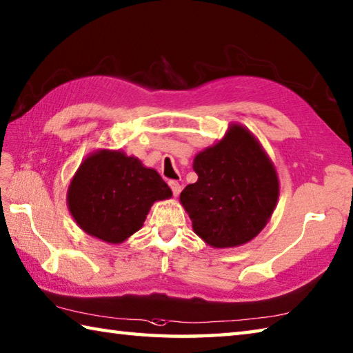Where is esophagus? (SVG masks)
<instances>
[{
    "mask_svg": "<svg viewBox=\"0 0 353 353\" xmlns=\"http://www.w3.org/2000/svg\"><path fill=\"white\" fill-rule=\"evenodd\" d=\"M170 187H171V190H172V194H174V197H177L179 194H181V191H182L181 183L176 182V181H171V182H170Z\"/></svg>",
    "mask_w": 353,
    "mask_h": 353,
    "instance_id": "1",
    "label": "esophagus"
}]
</instances>
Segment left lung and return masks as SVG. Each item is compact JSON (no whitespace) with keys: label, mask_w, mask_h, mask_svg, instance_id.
<instances>
[{"label":"left lung","mask_w":353,"mask_h":353,"mask_svg":"<svg viewBox=\"0 0 353 353\" xmlns=\"http://www.w3.org/2000/svg\"><path fill=\"white\" fill-rule=\"evenodd\" d=\"M197 182L181 193L193 232L213 248L250 242L270 221L279 197L272 159L245 126L230 123L221 140L194 157Z\"/></svg>","instance_id":"8db88e82"}]
</instances>
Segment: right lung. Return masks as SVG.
Returning <instances> with one entry per match:
<instances>
[{
    "instance_id": "obj_1",
    "label": "right lung",
    "mask_w": 353,
    "mask_h": 353,
    "mask_svg": "<svg viewBox=\"0 0 353 353\" xmlns=\"http://www.w3.org/2000/svg\"><path fill=\"white\" fill-rule=\"evenodd\" d=\"M172 196L159 172L120 150H97L80 163L68 208L83 232L121 243L143 227L152 203Z\"/></svg>"
}]
</instances>
